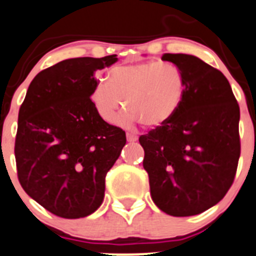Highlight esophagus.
Returning a JSON list of instances; mask_svg holds the SVG:
<instances>
[{
  "label": "esophagus",
  "instance_id": "obj_1",
  "mask_svg": "<svg viewBox=\"0 0 256 256\" xmlns=\"http://www.w3.org/2000/svg\"><path fill=\"white\" fill-rule=\"evenodd\" d=\"M126 138H128V141H130V142H134V141L138 140V136H136L135 134L128 132L126 134Z\"/></svg>",
  "mask_w": 256,
  "mask_h": 256
}]
</instances>
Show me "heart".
Returning <instances> with one entry per match:
<instances>
[{
    "mask_svg": "<svg viewBox=\"0 0 256 256\" xmlns=\"http://www.w3.org/2000/svg\"><path fill=\"white\" fill-rule=\"evenodd\" d=\"M184 95V78L172 64L146 61L115 66L108 81H98L91 91V101L98 116L112 122L118 108H126L121 125L142 122L156 128L168 122L178 111Z\"/></svg>",
    "mask_w": 256,
    "mask_h": 256,
    "instance_id": "obj_1",
    "label": "heart"
}]
</instances>
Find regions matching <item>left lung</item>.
Here are the masks:
<instances>
[{"mask_svg":"<svg viewBox=\"0 0 256 256\" xmlns=\"http://www.w3.org/2000/svg\"><path fill=\"white\" fill-rule=\"evenodd\" d=\"M184 78L175 115L141 135L152 202L172 216L216 205L234 182L240 158V108L228 78L199 57L165 54Z\"/></svg>","mask_w":256,"mask_h":256,"instance_id":"obj_1","label":"left lung"}]
</instances>
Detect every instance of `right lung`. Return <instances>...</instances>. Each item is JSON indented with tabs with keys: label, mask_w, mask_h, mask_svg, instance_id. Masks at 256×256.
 Here are the masks:
<instances>
[{
	"label": "right lung",
	"mask_w": 256,
	"mask_h": 256,
	"mask_svg": "<svg viewBox=\"0 0 256 256\" xmlns=\"http://www.w3.org/2000/svg\"><path fill=\"white\" fill-rule=\"evenodd\" d=\"M116 61L110 54L58 62L34 76L20 108L18 181L60 218H85L100 208L106 174L126 144L125 131L104 121L90 98L96 71Z\"/></svg>",
	"instance_id": "obj_1"
}]
</instances>
